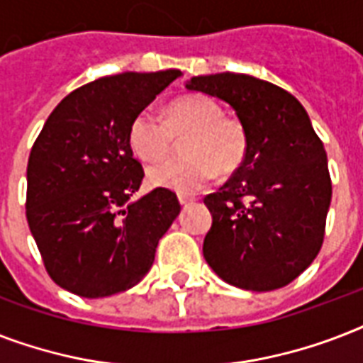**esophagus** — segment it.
<instances>
[{
	"instance_id": "1",
	"label": "esophagus",
	"mask_w": 363,
	"mask_h": 363,
	"mask_svg": "<svg viewBox=\"0 0 363 363\" xmlns=\"http://www.w3.org/2000/svg\"><path fill=\"white\" fill-rule=\"evenodd\" d=\"M194 201H196V198H192V196H184V194H181V196H179V203L181 205L194 203Z\"/></svg>"
}]
</instances>
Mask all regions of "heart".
Masks as SVG:
<instances>
[{"label":"heart","mask_w":363,"mask_h":363,"mask_svg":"<svg viewBox=\"0 0 363 363\" xmlns=\"http://www.w3.org/2000/svg\"><path fill=\"white\" fill-rule=\"evenodd\" d=\"M182 152L188 156L165 160L148 169L152 186L179 194H192L216 175H232L245 164L248 135L235 116L224 115L215 99L194 94L175 99L165 109V118L141 111L131 121L128 141L137 158L158 162L173 148L175 137H182Z\"/></svg>","instance_id":"b5f03b06"}]
</instances>
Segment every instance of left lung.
<instances>
[{"label":"left lung","instance_id":"1","mask_svg":"<svg viewBox=\"0 0 363 363\" xmlns=\"http://www.w3.org/2000/svg\"><path fill=\"white\" fill-rule=\"evenodd\" d=\"M188 90L232 105L248 135L245 164L203 199L213 226L203 256L228 284L269 292L320 252L332 201L324 145L286 90L241 73L192 77Z\"/></svg>","mask_w":363,"mask_h":363}]
</instances>
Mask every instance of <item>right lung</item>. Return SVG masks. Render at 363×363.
Listing matches in <instances>:
<instances>
[{"label": "right lung", "instance_id": "obj_1", "mask_svg": "<svg viewBox=\"0 0 363 363\" xmlns=\"http://www.w3.org/2000/svg\"><path fill=\"white\" fill-rule=\"evenodd\" d=\"M182 73L101 77L65 96L28 160L26 218L48 275L81 298L135 286L181 205L167 188L137 201L141 164L128 141L131 121Z\"/></svg>", "mask_w": 363, "mask_h": 363}]
</instances>
